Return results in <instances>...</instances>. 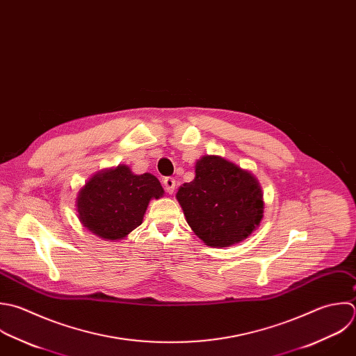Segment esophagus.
Listing matches in <instances>:
<instances>
[{
  "mask_svg": "<svg viewBox=\"0 0 356 356\" xmlns=\"http://www.w3.org/2000/svg\"><path fill=\"white\" fill-rule=\"evenodd\" d=\"M163 186H165L166 193L173 194V193H175V188H176V180H175L173 177H165V179H163Z\"/></svg>",
  "mask_w": 356,
  "mask_h": 356,
  "instance_id": "esophagus-1",
  "label": "esophagus"
}]
</instances>
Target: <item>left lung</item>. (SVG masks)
Masks as SVG:
<instances>
[{"mask_svg": "<svg viewBox=\"0 0 356 356\" xmlns=\"http://www.w3.org/2000/svg\"><path fill=\"white\" fill-rule=\"evenodd\" d=\"M176 198L193 232L209 247L247 238L264 218V194L255 176L216 155L195 163V177Z\"/></svg>", "mask_w": 356, "mask_h": 356, "instance_id": "obj_1", "label": "left lung"}]
</instances>
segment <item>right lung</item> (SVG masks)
Wrapping results in <instances>:
<instances>
[{"label":"right lung","mask_w":356,"mask_h":356,"mask_svg":"<svg viewBox=\"0 0 356 356\" xmlns=\"http://www.w3.org/2000/svg\"><path fill=\"white\" fill-rule=\"evenodd\" d=\"M163 193L154 175H134L129 166L119 165L98 172L79 191V219L101 238L122 240L143 223L149 201Z\"/></svg>","instance_id":"obj_1"}]
</instances>
